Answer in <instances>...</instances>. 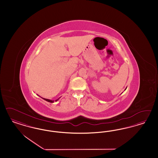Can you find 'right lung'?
Wrapping results in <instances>:
<instances>
[{
    "label": "right lung",
    "mask_w": 158,
    "mask_h": 158,
    "mask_svg": "<svg viewBox=\"0 0 158 158\" xmlns=\"http://www.w3.org/2000/svg\"><path fill=\"white\" fill-rule=\"evenodd\" d=\"M44 100L45 101H48V102H54V101H52V100H50V99H45V98H43ZM58 99H57L56 101H57Z\"/></svg>",
    "instance_id": "obj_1"
}]
</instances>
